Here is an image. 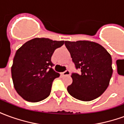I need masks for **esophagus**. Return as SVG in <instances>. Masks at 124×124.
Listing matches in <instances>:
<instances>
[{
	"instance_id": "1",
	"label": "esophagus",
	"mask_w": 124,
	"mask_h": 124,
	"mask_svg": "<svg viewBox=\"0 0 124 124\" xmlns=\"http://www.w3.org/2000/svg\"><path fill=\"white\" fill-rule=\"evenodd\" d=\"M62 74L63 76H69L70 74V72L69 70H66L65 72H64L62 73Z\"/></svg>"
}]
</instances>
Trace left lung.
Segmentation results:
<instances>
[{
	"label": "left lung",
	"instance_id": "left-lung-1",
	"mask_svg": "<svg viewBox=\"0 0 124 124\" xmlns=\"http://www.w3.org/2000/svg\"><path fill=\"white\" fill-rule=\"evenodd\" d=\"M80 74L73 73L72 83L68 86V93L82 101H92L98 98L109 86L113 72L111 55L104 47L94 42L65 41Z\"/></svg>",
	"mask_w": 124,
	"mask_h": 124
}]
</instances>
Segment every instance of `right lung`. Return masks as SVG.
Returning a JSON list of instances; mask_svg holds the SVG:
<instances>
[{"instance_id": "right-lung-1", "label": "right lung", "mask_w": 124, "mask_h": 124, "mask_svg": "<svg viewBox=\"0 0 124 124\" xmlns=\"http://www.w3.org/2000/svg\"><path fill=\"white\" fill-rule=\"evenodd\" d=\"M64 44V41L36 38L18 49L11 73L15 90L24 100L38 102L50 95L52 82L60 76L52 68L51 57Z\"/></svg>"}]
</instances>
